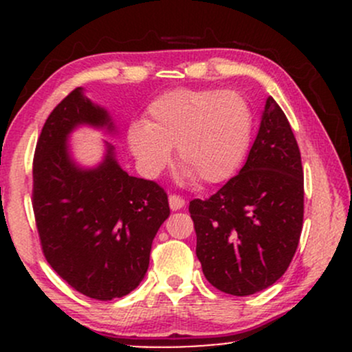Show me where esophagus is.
Returning a JSON list of instances; mask_svg holds the SVG:
<instances>
[{
	"label": "esophagus",
	"instance_id": "34e87169",
	"mask_svg": "<svg viewBox=\"0 0 352 352\" xmlns=\"http://www.w3.org/2000/svg\"><path fill=\"white\" fill-rule=\"evenodd\" d=\"M168 205H170L172 210H180V208H184L185 200L182 199L180 195H175V193H173V195L168 197Z\"/></svg>",
	"mask_w": 352,
	"mask_h": 352
}]
</instances>
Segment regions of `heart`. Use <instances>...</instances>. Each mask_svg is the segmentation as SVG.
Instances as JSON below:
<instances>
[{
	"label": "heart",
	"mask_w": 352,
	"mask_h": 352,
	"mask_svg": "<svg viewBox=\"0 0 352 352\" xmlns=\"http://www.w3.org/2000/svg\"><path fill=\"white\" fill-rule=\"evenodd\" d=\"M147 119L127 129V142L144 175H160L172 159L184 179L200 184L228 180L243 162L253 132L250 104L235 91L175 89L153 99Z\"/></svg>",
	"instance_id": "1"
}]
</instances>
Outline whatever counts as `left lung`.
Instances as JSON below:
<instances>
[{
	"label": "left lung",
	"instance_id": "obj_1",
	"mask_svg": "<svg viewBox=\"0 0 352 352\" xmlns=\"http://www.w3.org/2000/svg\"><path fill=\"white\" fill-rule=\"evenodd\" d=\"M188 212L197 258L217 289L248 296L285 274L300 243L305 179L292 125L273 98L240 173L210 199L190 201Z\"/></svg>",
	"mask_w": 352,
	"mask_h": 352
}]
</instances>
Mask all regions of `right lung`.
Here are the masks:
<instances>
[{"mask_svg": "<svg viewBox=\"0 0 352 352\" xmlns=\"http://www.w3.org/2000/svg\"><path fill=\"white\" fill-rule=\"evenodd\" d=\"M80 124L114 129L78 87L54 107L36 144V227L47 263L71 288L111 301L144 280L153 236L170 208L159 184L120 168L112 145L99 167L84 170L72 162L66 140Z\"/></svg>", "mask_w": 352, "mask_h": 352, "instance_id": "add662e5", "label": "right lung"}]
</instances>
